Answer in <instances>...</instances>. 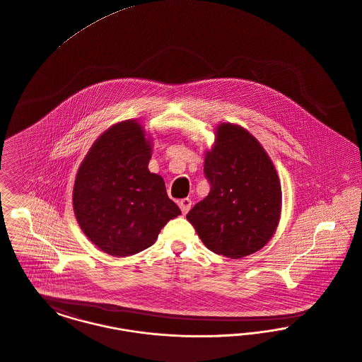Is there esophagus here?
<instances>
[{"instance_id": "obj_1", "label": "esophagus", "mask_w": 362, "mask_h": 362, "mask_svg": "<svg viewBox=\"0 0 362 362\" xmlns=\"http://www.w3.org/2000/svg\"><path fill=\"white\" fill-rule=\"evenodd\" d=\"M179 208H180V211H182L183 214H186V213L190 211V208H192V199H190V198L180 199V201H179Z\"/></svg>"}]
</instances>
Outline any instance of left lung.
Listing matches in <instances>:
<instances>
[{
    "mask_svg": "<svg viewBox=\"0 0 362 362\" xmlns=\"http://www.w3.org/2000/svg\"><path fill=\"white\" fill-rule=\"evenodd\" d=\"M204 172L211 192L187 213L204 245L233 259L262 249L281 211V187L267 151L247 129L223 123Z\"/></svg>",
    "mask_w": 362,
    "mask_h": 362,
    "instance_id": "1",
    "label": "left lung"
}]
</instances>
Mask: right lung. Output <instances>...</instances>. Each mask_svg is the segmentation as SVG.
Wrapping results in <instances>:
<instances>
[{"label": "right lung", "instance_id": "1", "mask_svg": "<svg viewBox=\"0 0 362 362\" xmlns=\"http://www.w3.org/2000/svg\"><path fill=\"white\" fill-rule=\"evenodd\" d=\"M150 138L135 120L117 123L93 144L76 173L74 212L86 236L115 257L150 247L180 214L165 183L151 173Z\"/></svg>", "mask_w": 362, "mask_h": 362}]
</instances>
